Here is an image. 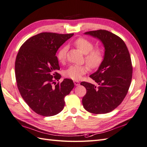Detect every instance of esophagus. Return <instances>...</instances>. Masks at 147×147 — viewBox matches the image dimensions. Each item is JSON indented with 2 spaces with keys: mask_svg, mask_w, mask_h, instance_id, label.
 <instances>
[{
  "mask_svg": "<svg viewBox=\"0 0 147 147\" xmlns=\"http://www.w3.org/2000/svg\"><path fill=\"white\" fill-rule=\"evenodd\" d=\"M74 84H75V85L78 86V85H80V82H78V81H74Z\"/></svg>",
  "mask_w": 147,
  "mask_h": 147,
  "instance_id": "obj_1",
  "label": "esophagus"
}]
</instances>
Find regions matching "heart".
Instances as JSON below:
<instances>
[{
    "label": "heart",
    "instance_id": "1",
    "mask_svg": "<svg viewBox=\"0 0 147 147\" xmlns=\"http://www.w3.org/2000/svg\"><path fill=\"white\" fill-rule=\"evenodd\" d=\"M74 45L85 55V61L91 68L98 67L103 59V53L101 49H93L92 42L84 38H79L74 42ZM68 47H63L57 53V59L60 62H63L67 58ZM88 67L86 65H71L64 71V76L71 80L77 81L87 73Z\"/></svg>",
    "mask_w": 147,
    "mask_h": 147
}]
</instances>
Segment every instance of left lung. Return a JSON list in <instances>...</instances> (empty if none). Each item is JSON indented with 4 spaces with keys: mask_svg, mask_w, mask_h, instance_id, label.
I'll list each match as a JSON object with an SVG mask.
<instances>
[{
    "mask_svg": "<svg viewBox=\"0 0 147 147\" xmlns=\"http://www.w3.org/2000/svg\"><path fill=\"white\" fill-rule=\"evenodd\" d=\"M85 35L97 38L104 47L102 63L90 77L98 86L82 82L87 93L82 104L88 112L102 114L112 112L126 96L132 77L129 52L122 39L105 30L90 31Z\"/></svg>",
    "mask_w": 147,
    "mask_h": 147,
    "instance_id": "1",
    "label": "left lung"
}]
</instances>
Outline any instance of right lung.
<instances>
[{
	"mask_svg": "<svg viewBox=\"0 0 147 147\" xmlns=\"http://www.w3.org/2000/svg\"><path fill=\"white\" fill-rule=\"evenodd\" d=\"M74 34L43 32L28 38L21 46L15 63L17 87L30 108L38 115H55L63 110L64 98L74 87L68 78L53 85L61 76L56 53Z\"/></svg>",
	"mask_w": 147,
	"mask_h": 147,
	"instance_id": "right-lung-1",
	"label": "right lung"
}]
</instances>
